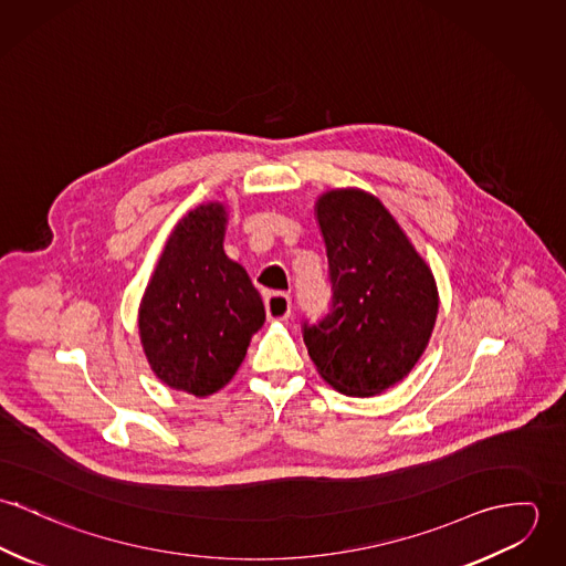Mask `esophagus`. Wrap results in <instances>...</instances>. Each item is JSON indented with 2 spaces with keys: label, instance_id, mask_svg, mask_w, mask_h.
<instances>
[{
  "label": "esophagus",
  "instance_id": "34e87169",
  "mask_svg": "<svg viewBox=\"0 0 566 566\" xmlns=\"http://www.w3.org/2000/svg\"><path fill=\"white\" fill-rule=\"evenodd\" d=\"M265 314L270 321H285L292 314V298L283 292H268L265 298Z\"/></svg>",
  "mask_w": 566,
  "mask_h": 566
}]
</instances>
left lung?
I'll return each instance as SVG.
<instances>
[{
    "instance_id": "1",
    "label": "left lung",
    "mask_w": 566,
    "mask_h": 566,
    "mask_svg": "<svg viewBox=\"0 0 566 566\" xmlns=\"http://www.w3.org/2000/svg\"><path fill=\"white\" fill-rule=\"evenodd\" d=\"M331 312L303 324L321 377L348 397L399 384L424 353L436 316V279L392 213L368 191L331 189L316 202Z\"/></svg>"
}]
</instances>
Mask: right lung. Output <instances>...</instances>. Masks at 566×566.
Returning a JSON list of instances; mask_svg holds the SVG:
<instances>
[{"instance_id": "right-lung-1", "label": "right lung", "mask_w": 566, "mask_h": 566, "mask_svg": "<svg viewBox=\"0 0 566 566\" xmlns=\"http://www.w3.org/2000/svg\"><path fill=\"white\" fill-rule=\"evenodd\" d=\"M227 207L207 202L171 231L139 305V335L165 386L193 397L222 390L265 310L248 272L224 252Z\"/></svg>"}]
</instances>
